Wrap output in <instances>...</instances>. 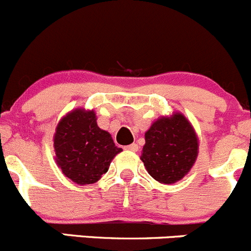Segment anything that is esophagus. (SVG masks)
<instances>
[{
	"instance_id": "1",
	"label": "esophagus",
	"mask_w": 251,
	"mask_h": 251,
	"mask_svg": "<svg viewBox=\"0 0 251 251\" xmlns=\"http://www.w3.org/2000/svg\"><path fill=\"white\" fill-rule=\"evenodd\" d=\"M124 149L127 150V151H138L139 147H138L137 144H130V145H127Z\"/></svg>"
}]
</instances>
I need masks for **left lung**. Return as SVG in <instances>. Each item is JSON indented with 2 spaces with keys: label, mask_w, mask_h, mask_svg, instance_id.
<instances>
[{
  "label": "left lung",
  "mask_w": 251,
  "mask_h": 251,
  "mask_svg": "<svg viewBox=\"0 0 251 251\" xmlns=\"http://www.w3.org/2000/svg\"><path fill=\"white\" fill-rule=\"evenodd\" d=\"M199 155V137L180 112L157 118L145 132L142 161L149 175L171 185L185 177Z\"/></svg>",
  "instance_id": "8db88e82"
}]
</instances>
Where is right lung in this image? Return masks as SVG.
<instances>
[{"label": "right lung", "mask_w": 251, "mask_h": 251, "mask_svg": "<svg viewBox=\"0 0 251 251\" xmlns=\"http://www.w3.org/2000/svg\"><path fill=\"white\" fill-rule=\"evenodd\" d=\"M56 165L77 185L97 182L108 171L111 161L122 148L111 134L97 126L94 109L76 108L66 113L54 134Z\"/></svg>", "instance_id": "1"}]
</instances>
